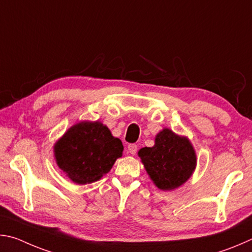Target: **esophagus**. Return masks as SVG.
<instances>
[{"instance_id":"34e87169","label":"esophagus","mask_w":252,"mask_h":252,"mask_svg":"<svg viewBox=\"0 0 252 252\" xmlns=\"http://www.w3.org/2000/svg\"><path fill=\"white\" fill-rule=\"evenodd\" d=\"M128 152H129V154H131V155H135L136 153H137V145H135V144H130V145H128Z\"/></svg>"}]
</instances>
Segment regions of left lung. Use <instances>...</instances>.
Returning a JSON list of instances; mask_svg holds the SVG:
<instances>
[{"label":"left lung","mask_w":252,"mask_h":252,"mask_svg":"<svg viewBox=\"0 0 252 252\" xmlns=\"http://www.w3.org/2000/svg\"><path fill=\"white\" fill-rule=\"evenodd\" d=\"M138 156L154 185L164 191L183 186L197 166L190 140L169 128H162L156 135L155 145L139 149Z\"/></svg>","instance_id":"1"}]
</instances>
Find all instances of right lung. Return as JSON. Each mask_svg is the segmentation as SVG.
Listing matches in <instances>:
<instances>
[{
    "label": "right lung",
    "instance_id": "1",
    "mask_svg": "<svg viewBox=\"0 0 252 252\" xmlns=\"http://www.w3.org/2000/svg\"><path fill=\"white\" fill-rule=\"evenodd\" d=\"M53 148L56 164L66 177L77 185H86L112 169L123 156L124 146L101 122L82 121L70 126Z\"/></svg>",
    "mask_w": 252,
    "mask_h": 252
}]
</instances>
